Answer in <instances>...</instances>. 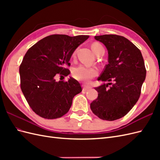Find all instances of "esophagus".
<instances>
[{"instance_id":"esophagus-1","label":"esophagus","mask_w":160,"mask_h":160,"mask_svg":"<svg viewBox=\"0 0 160 160\" xmlns=\"http://www.w3.org/2000/svg\"><path fill=\"white\" fill-rule=\"evenodd\" d=\"M91 88L89 85H83V91H88Z\"/></svg>"}]
</instances>
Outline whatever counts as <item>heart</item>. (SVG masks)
I'll use <instances>...</instances> for the list:
<instances>
[{
	"label": "heart",
	"instance_id": "1",
	"mask_svg": "<svg viewBox=\"0 0 160 160\" xmlns=\"http://www.w3.org/2000/svg\"><path fill=\"white\" fill-rule=\"evenodd\" d=\"M103 47L99 42H94L91 45V49L95 55ZM72 76L77 80L83 82H88L98 73V69L94 67H90L83 65H79L72 70Z\"/></svg>",
	"mask_w": 160,
	"mask_h": 160
}]
</instances>
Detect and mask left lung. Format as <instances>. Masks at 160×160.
<instances>
[{
	"label": "left lung",
	"mask_w": 160,
	"mask_h": 160,
	"mask_svg": "<svg viewBox=\"0 0 160 160\" xmlns=\"http://www.w3.org/2000/svg\"><path fill=\"white\" fill-rule=\"evenodd\" d=\"M94 38L108 51V64L98 78L108 83L95 88L98 97L90 107L100 119L114 121L126 115L139 98L146 76L143 58L138 48L124 37L103 35Z\"/></svg>",
	"instance_id": "1"
}]
</instances>
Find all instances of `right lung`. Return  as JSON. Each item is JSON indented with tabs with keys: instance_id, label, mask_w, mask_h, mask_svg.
Segmentation results:
<instances>
[{
	"instance_id": "1",
	"label": "right lung",
	"mask_w": 160,
	"mask_h": 160,
	"mask_svg": "<svg viewBox=\"0 0 160 160\" xmlns=\"http://www.w3.org/2000/svg\"><path fill=\"white\" fill-rule=\"evenodd\" d=\"M89 37L52 35L43 38L27 51L19 67L21 88L32 111L45 119H57L68 112L80 83L70 77L57 81V75L67 76L72 53Z\"/></svg>"
}]
</instances>
